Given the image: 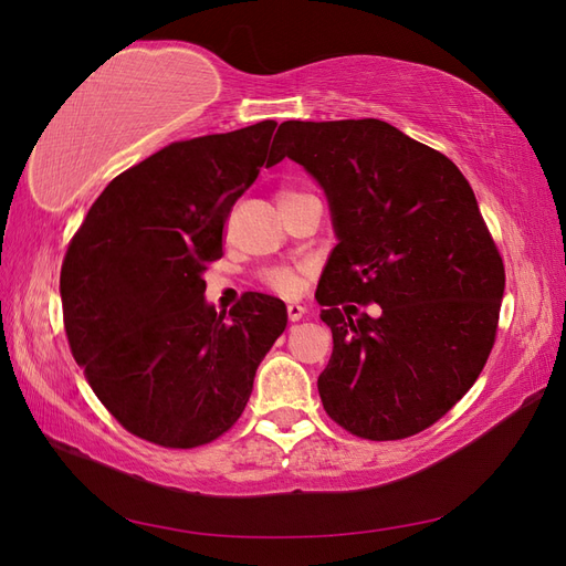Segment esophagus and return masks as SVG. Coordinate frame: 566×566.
Segmentation results:
<instances>
[{"instance_id":"obj_1","label":"esophagus","mask_w":566,"mask_h":566,"mask_svg":"<svg viewBox=\"0 0 566 566\" xmlns=\"http://www.w3.org/2000/svg\"><path fill=\"white\" fill-rule=\"evenodd\" d=\"M304 312H306V310H304L302 304H297V302H290V304H287V318H290V321H300V318L304 316Z\"/></svg>"}]
</instances>
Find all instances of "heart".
I'll use <instances>...</instances> for the list:
<instances>
[{
  "label": "heart",
  "instance_id": "obj_1",
  "mask_svg": "<svg viewBox=\"0 0 566 566\" xmlns=\"http://www.w3.org/2000/svg\"><path fill=\"white\" fill-rule=\"evenodd\" d=\"M297 191H281L279 200L285 196H293ZM264 285H269L273 293L279 295H297V290L302 285V266H271L262 273Z\"/></svg>",
  "mask_w": 566,
  "mask_h": 566
}]
</instances>
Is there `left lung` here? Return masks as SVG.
Instances as JSON below:
<instances>
[{
    "instance_id": "1",
    "label": "left lung",
    "mask_w": 566,
    "mask_h": 566,
    "mask_svg": "<svg viewBox=\"0 0 566 566\" xmlns=\"http://www.w3.org/2000/svg\"><path fill=\"white\" fill-rule=\"evenodd\" d=\"M276 136L273 163L321 184L339 241L316 290L333 331L325 413L361 439L413 437L465 397L499 331L505 266L472 186L382 119H287ZM370 301L381 314L354 319Z\"/></svg>"
}]
</instances>
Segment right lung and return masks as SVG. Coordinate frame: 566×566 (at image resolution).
Segmentation results:
<instances>
[{
	"label": "right lung",
	"instance_id": "1",
	"mask_svg": "<svg viewBox=\"0 0 566 566\" xmlns=\"http://www.w3.org/2000/svg\"><path fill=\"white\" fill-rule=\"evenodd\" d=\"M273 119L175 142L117 175L61 266L67 345L108 413L134 437L196 449L229 432L285 304L245 293L217 314L202 273L221 256L235 200L276 165Z\"/></svg>",
	"mask_w": 566,
	"mask_h": 566
}]
</instances>
